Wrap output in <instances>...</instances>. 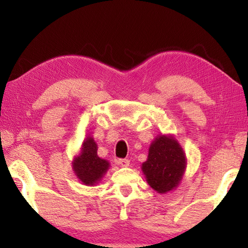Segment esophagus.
Returning a JSON list of instances; mask_svg holds the SVG:
<instances>
[{"label": "esophagus", "instance_id": "esophagus-1", "mask_svg": "<svg viewBox=\"0 0 248 248\" xmlns=\"http://www.w3.org/2000/svg\"><path fill=\"white\" fill-rule=\"evenodd\" d=\"M118 164L121 167H128L130 165V161L128 159H120L118 160Z\"/></svg>", "mask_w": 248, "mask_h": 248}]
</instances>
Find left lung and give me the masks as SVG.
<instances>
[{"instance_id": "obj_1", "label": "left lung", "mask_w": 248, "mask_h": 248, "mask_svg": "<svg viewBox=\"0 0 248 248\" xmlns=\"http://www.w3.org/2000/svg\"><path fill=\"white\" fill-rule=\"evenodd\" d=\"M187 159L181 145L171 134H159L150 144L141 170L149 186L160 194L178 187L186 172Z\"/></svg>"}]
</instances>
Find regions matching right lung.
<instances>
[{
	"label": "right lung",
	"instance_id": "right-lung-1",
	"mask_svg": "<svg viewBox=\"0 0 248 248\" xmlns=\"http://www.w3.org/2000/svg\"><path fill=\"white\" fill-rule=\"evenodd\" d=\"M98 146L92 136L84 140L78 155L73 157L72 170L83 184L88 186H96L102 180L110 167L109 162L97 155Z\"/></svg>",
	"mask_w": 248,
	"mask_h": 248
}]
</instances>
